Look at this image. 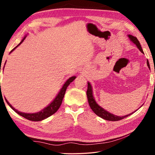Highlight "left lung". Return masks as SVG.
<instances>
[{
	"label": "left lung",
	"instance_id": "left-lung-1",
	"mask_svg": "<svg viewBox=\"0 0 155 155\" xmlns=\"http://www.w3.org/2000/svg\"><path fill=\"white\" fill-rule=\"evenodd\" d=\"M128 38H130V40L134 43L136 46H137L139 50L141 52H143L142 51V48H141V45L140 41H138L137 38L136 37H134L131 35H128ZM147 65H148V68H150V65H149V62L148 61H147ZM87 99H88V103L89 104H90V108L92 109V111L95 113V114L98 115V116L102 117L106 120H109V121H118V120H122L127 117L128 116H129L131 114H133V113H135V111L131 113V114L124 115V116H116L115 115H114L112 114H110L109 112L107 111L106 110H104L103 108L100 107L98 104L96 103L95 100L94 98V96L92 95V89H91V86L90 85V83H87Z\"/></svg>",
	"mask_w": 155,
	"mask_h": 155
}]
</instances>
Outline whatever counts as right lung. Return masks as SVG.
Returning <instances> with one entry per match:
<instances>
[{
	"label": "right lung",
	"mask_w": 155,
	"mask_h": 155,
	"mask_svg": "<svg viewBox=\"0 0 155 155\" xmlns=\"http://www.w3.org/2000/svg\"><path fill=\"white\" fill-rule=\"evenodd\" d=\"M26 38V37H25L24 38H23V40L21 41V42L18 44V46H16L15 47L14 49H12L11 52H12L13 51L15 48H16L17 47L22 43V41H24L25 39ZM0 72H1V70H0ZM76 78V77H70L69 79H68L66 82L65 83V84L64 85H63L62 88L61 89V90L58 94V95L56 96V98H54V100L52 102V103L49 104V105L46 107V108H44L43 110H41V111L38 112V113H35V114H25V113H22V112H20L17 111L16 109H14V107H13L11 104H9V103L8 101H7L6 99V102L7 103L9 104V107H11V108L15 111V112L17 113L18 114H19L21 116L24 117L25 118L27 119L28 120H31V121H40V120H42L47 118V117L51 116L52 114H54V113H55L57 110L59 109V108L61 106V103H62V101H63V98H64V95H65V91H66V89L68 87V86L70 85V83H72L73 81H74Z\"/></svg>",
	"instance_id": "1"
}]
</instances>
